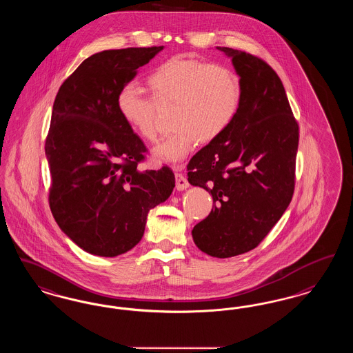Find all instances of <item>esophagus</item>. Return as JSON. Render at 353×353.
Listing matches in <instances>:
<instances>
[{
	"label": "esophagus",
	"mask_w": 353,
	"mask_h": 353,
	"mask_svg": "<svg viewBox=\"0 0 353 353\" xmlns=\"http://www.w3.org/2000/svg\"><path fill=\"white\" fill-rule=\"evenodd\" d=\"M174 170L177 172L176 173V189L179 190V192H181V190H185L186 188H189V183H188V180L185 179V176H183V173H180V170H181V167H174Z\"/></svg>",
	"instance_id": "1"
}]
</instances>
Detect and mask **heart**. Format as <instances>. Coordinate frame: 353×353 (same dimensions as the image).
Here are the masks:
<instances>
[{"instance_id": "obj_1", "label": "heart", "mask_w": 353, "mask_h": 353, "mask_svg": "<svg viewBox=\"0 0 353 353\" xmlns=\"http://www.w3.org/2000/svg\"><path fill=\"white\" fill-rule=\"evenodd\" d=\"M157 105L174 103V132L156 144L152 157L177 163L198 141L218 139L239 113L243 89L232 68L194 57H173L148 76ZM117 110L127 127L141 139H156L155 102L134 83L123 85L115 99Z\"/></svg>"}]
</instances>
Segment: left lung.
Masks as SVG:
<instances>
[{
	"label": "left lung",
	"instance_id": "8db88e82",
	"mask_svg": "<svg viewBox=\"0 0 353 353\" xmlns=\"http://www.w3.org/2000/svg\"><path fill=\"white\" fill-rule=\"evenodd\" d=\"M216 50L239 74L241 105L231 126L192 157L188 181L214 201L212 212L192 231L196 245L227 259L257 247L288 209L299 132L277 73L251 54Z\"/></svg>",
	"mask_w": 353,
	"mask_h": 353
}]
</instances>
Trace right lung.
I'll use <instances>...</instances> for the list:
<instances>
[{
  "instance_id": "obj_1",
  "label": "right lung",
  "mask_w": 353,
  "mask_h": 353,
  "mask_svg": "<svg viewBox=\"0 0 353 353\" xmlns=\"http://www.w3.org/2000/svg\"><path fill=\"white\" fill-rule=\"evenodd\" d=\"M163 48L97 52L57 92L46 139L50 208L61 231L88 254L114 257L134 248L148 212L173 192L168 167L138 170L147 148L115 105L119 89Z\"/></svg>"
}]
</instances>
